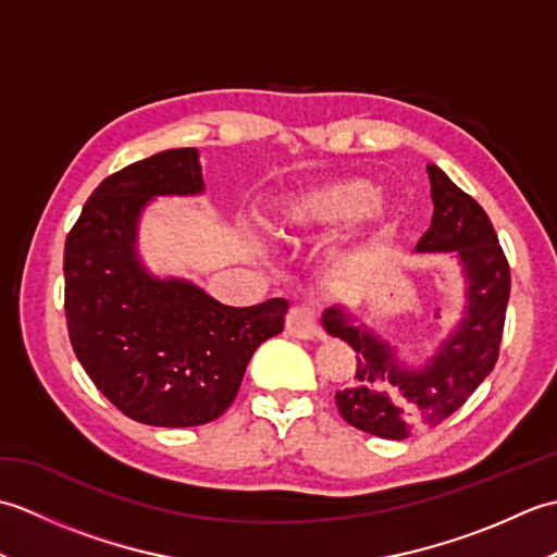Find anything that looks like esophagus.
Masks as SVG:
<instances>
[{
	"mask_svg": "<svg viewBox=\"0 0 557 557\" xmlns=\"http://www.w3.org/2000/svg\"><path fill=\"white\" fill-rule=\"evenodd\" d=\"M287 333L297 339H315L321 337V327H318L315 321V311L311 306H292L289 313H287V321H285Z\"/></svg>",
	"mask_w": 557,
	"mask_h": 557,
	"instance_id": "1",
	"label": "esophagus"
}]
</instances>
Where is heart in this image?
Wrapping results in <instances>:
<instances>
[{
	"label": "heart",
	"instance_id": "b5f03b06",
	"mask_svg": "<svg viewBox=\"0 0 557 557\" xmlns=\"http://www.w3.org/2000/svg\"><path fill=\"white\" fill-rule=\"evenodd\" d=\"M393 203L377 198V188L363 176L333 180L299 188L280 200L277 224L287 239H306L335 232L351 222H383L385 227L395 220Z\"/></svg>",
	"mask_w": 557,
	"mask_h": 557
}]
</instances>
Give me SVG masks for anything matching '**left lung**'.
<instances>
[{"mask_svg":"<svg viewBox=\"0 0 557 557\" xmlns=\"http://www.w3.org/2000/svg\"><path fill=\"white\" fill-rule=\"evenodd\" d=\"M425 170L433 220L417 251L457 258L465 277V306L457 325L417 366L401 359L393 342L345 306H330L321 318L327 335L345 339L357 351L354 383L335 393L342 419L387 441H405L411 433L433 429L465 405L498 361L510 299V265L488 215L437 164Z\"/></svg>","mask_w":557,"mask_h":557,"instance_id":"obj_1","label":"left lung"}]
</instances>
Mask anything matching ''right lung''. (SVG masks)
I'll return each instance as SVG.
<instances>
[{"label":"right lung","instance_id":"1","mask_svg":"<svg viewBox=\"0 0 557 557\" xmlns=\"http://www.w3.org/2000/svg\"><path fill=\"white\" fill-rule=\"evenodd\" d=\"M206 191L196 148H172L108 176L64 246V311L76 357L128 419L188 429L222 417L246 366L285 327L289 304L234 309L138 256V222L158 196Z\"/></svg>","mask_w":557,"mask_h":557}]
</instances>
